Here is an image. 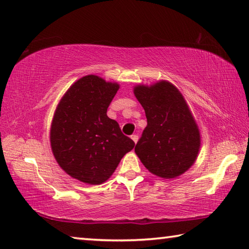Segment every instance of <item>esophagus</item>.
Masks as SVG:
<instances>
[{"label": "esophagus", "mask_w": 249, "mask_h": 249, "mask_svg": "<svg viewBox=\"0 0 249 249\" xmlns=\"http://www.w3.org/2000/svg\"><path fill=\"white\" fill-rule=\"evenodd\" d=\"M132 139H133V142L136 143L138 142V136L136 134H134V135H132Z\"/></svg>", "instance_id": "esophagus-1"}]
</instances>
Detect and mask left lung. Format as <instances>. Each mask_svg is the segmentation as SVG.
Instances as JSON below:
<instances>
[{
    "instance_id": "obj_1",
    "label": "left lung",
    "mask_w": 249,
    "mask_h": 249,
    "mask_svg": "<svg viewBox=\"0 0 249 249\" xmlns=\"http://www.w3.org/2000/svg\"><path fill=\"white\" fill-rule=\"evenodd\" d=\"M134 94L142 106L147 126L135 152L149 172L159 178H174L196 161L200 133L179 90L169 81L138 85Z\"/></svg>"
}]
</instances>
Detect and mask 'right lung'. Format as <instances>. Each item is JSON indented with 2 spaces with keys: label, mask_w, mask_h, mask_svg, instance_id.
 <instances>
[{
  "label": "right lung",
  "mask_w": 249,
  "mask_h": 249,
  "mask_svg": "<svg viewBox=\"0 0 249 249\" xmlns=\"http://www.w3.org/2000/svg\"><path fill=\"white\" fill-rule=\"evenodd\" d=\"M119 88V84L87 75L71 86L54 113L50 133L54 158L83 183L106 182L135 146L107 115Z\"/></svg>",
  "instance_id": "add662e5"
}]
</instances>
